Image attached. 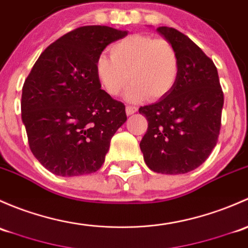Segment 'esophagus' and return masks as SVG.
<instances>
[{
  "label": "esophagus",
  "instance_id": "1",
  "mask_svg": "<svg viewBox=\"0 0 248 248\" xmlns=\"http://www.w3.org/2000/svg\"><path fill=\"white\" fill-rule=\"evenodd\" d=\"M125 111H126L127 116H131V114H134L135 112L137 111V108H136V107H134V106H126Z\"/></svg>",
  "mask_w": 248,
  "mask_h": 248
}]
</instances>
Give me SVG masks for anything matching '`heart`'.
<instances>
[{"label": "heart", "instance_id": "1", "mask_svg": "<svg viewBox=\"0 0 248 248\" xmlns=\"http://www.w3.org/2000/svg\"><path fill=\"white\" fill-rule=\"evenodd\" d=\"M109 55H100L95 62L96 78L109 96H118L132 82L127 100H157L172 91L179 76V56L166 39L127 35L109 47Z\"/></svg>", "mask_w": 248, "mask_h": 248}]
</instances>
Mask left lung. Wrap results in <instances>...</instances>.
Masks as SVG:
<instances>
[{"label": "left lung", "instance_id": "1", "mask_svg": "<svg viewBox=\"0 0 248 248\" xmlns=\"http://www.w3.org/2000/svg\"><path fill=\"white\" fill-rule=\"evenodd\" d=\"M156 31L177 50L179 76L167 95L140 107L148 121L140 148L152 170L184 174L200 167L217 143L223 92L214 62L187 35L172 27Z\"/></svg>", "mask_w": 248, "mask_h": 248}]
</instances>
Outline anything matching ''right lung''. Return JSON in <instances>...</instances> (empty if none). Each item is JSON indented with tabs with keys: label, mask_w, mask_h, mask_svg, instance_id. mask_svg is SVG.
<instances>
[{
	"label": "right lung",
	"mask_w": 248,
	"mask_h": 248,
	"mask_svg": "<svg viewBox=\"0 0 248 248\" xmlns=\"http://www.w3.org/2000/svg\"><path fill=\"white\" fill-rule=\"evenodd\" d=\"M126 34L108 26L78 27L48 45L27 76L22 123L31 152L53 174L96 172L126 122L124 104L101 89L95 74L104 48Z\"/></svg>",
	"instance_id": "1"
}]
</instances>
